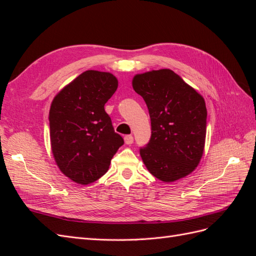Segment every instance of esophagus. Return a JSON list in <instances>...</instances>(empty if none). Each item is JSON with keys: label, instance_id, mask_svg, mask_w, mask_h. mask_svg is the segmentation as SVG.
Masks as SVG:
<instances>
[{"label": "esophagus", "instance_id": "obj_1", "mask_svg": "<svg viewBox=\"0 0 256 256\" xmlns=\"http://www.w3.org/2000/svg\"><path fill=\"white\" fill-rule=\"evenodd\" d=\"M125 143L126 144H128V145H130V144H132L134 143V136H131V134H128V136H125Z\"/></svg>", "mask_w": 256, "mask_h": 256}]
</instances>
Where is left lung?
I'll return each mask as SVG.
<instances>
[{
	"instance_id": "left-lung-1",
	"label": "left lung",
	"mask_w": 256,
	"mask_h": 256,
	"mask_svg": "<svg viewBox=\"0 0 256 256\" xmlns=\"http://www.w3.org/2000/svg\"><path fill=\"white\" fill-rule=\"evenodd\" d=\"M132 86L150 116V140L140 148L147 170L164 182L187 176L204 152V98L171 69L136 74Z\"/></svg>"
}]
</instances>
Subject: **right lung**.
<instances>
[{
	"mask_svg": "<svg viewBox=\"0 0 256 256\" xmlns=\"http://www.w3.org/2000/svg\"><path fill=\"white\" fill-rule=\"evenodd\" d=\"M118 83L110 72L86 70L52 102L49 122L54 159L63 174L80 184H92L104 175L124 144L104 111Z\"/></svg>",
	"mask_w": 256,
	"mask_h": 256,
	"instance_id": "add662e5",
	"label": "right lung"
}]
</instances>
